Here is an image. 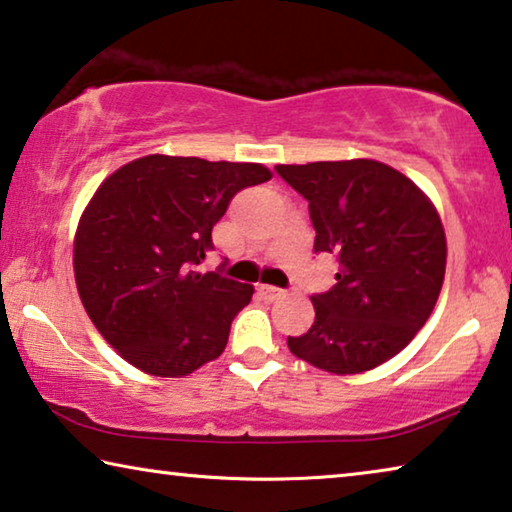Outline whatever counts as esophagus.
I'll return each mask as SVG.
<instances>
[{"label": "esophagus", "mask_w": 512, "mask_h": 512, "mask_svg": "<svg viewBox=\"0 0 512 512\" xmlns=\"http://www.w3.org/2000/svg\"><path fill=\"white\" fill-rule=\"evenodd\" d=\"M259 294H262L264 299H269V301H278V299H282V296H285V289H280L276 285H262V287H259Z\"/></svg>", "instance_id": "34e87169"}]
</instances>
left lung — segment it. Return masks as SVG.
<instances>
[{
  "mask_svg": "<svg viewBox=\"0 0 512 512\" xmlns=\"http://www.w3.org/2000/svg\"><path fill=\"white\" fill-rule=\"evenodd\" d=\"M308 200L315 253L338 259L335 285L310 296L315 322L289 352L333 375L400 354L423 329L446 273V234L414 181L379 160L276 165Z\"/></svg>",
  "mask_w": 512,
  "mask_h": 512,
  "instance_id": "1",
  "label": "left lung"
}]
</instances>
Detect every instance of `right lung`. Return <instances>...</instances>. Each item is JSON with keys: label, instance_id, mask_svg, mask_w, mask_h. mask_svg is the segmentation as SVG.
<instances>
[{"label": "right lung", "instance_id": "1", "mask_svg": "<svg viewBox=\"0 0 512 512\" xmlns=\"http://www.w3.org/2000/svg\"><path fill=\"white\" fill-rule=\"evenodd\" d=\"M269 179L259 163L154 154L98 186L75 232V285L121 358L147 375L186 377L223 354L255 289L195 266L232 197Z\"/></svg>", "mask_w": 512, "mask_h": 512}]
</instances>
